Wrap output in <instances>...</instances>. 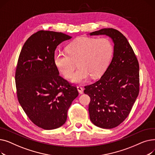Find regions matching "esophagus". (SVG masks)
Wrapping results in <instances>:
<instances>
[{"label": "esophagus", "mask_w": 155, "mask_h": 155, "mask_svg": "<svg viewBox=\"0 0 155 155\" xmlns=\"http://www.w3.org/2000/svg\"><path fill=\"white\" fill-rule=\"evenodd\" d=\"M77 90H78V92L80 93V94H83V92H84V88H83V87H82L81 86H77Z\"/></svg>", "instance_id": "obj_1"}]
</instances>
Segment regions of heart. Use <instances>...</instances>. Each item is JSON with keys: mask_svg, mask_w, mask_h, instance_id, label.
<instances>
[{"mask_svg": "<svg viewBox=\"0 0 155 155\" xmlns=\"http://www.w3.org/2000/svg\"><path fill=\"white\" fill-rule=\"evenodd\" d=\"M113 53L110 41L106 38L82 37L77 39L67 46V53L56 52L54 63L66 78L71 77L77 63L78 70L71 81L84 82L89 76L96 78L101 75L107 67Z\"/></svg>", "mask_w": 155, "mask_h": 155, "instance_id": "obj_1", "label": "heart"}]
</instances>
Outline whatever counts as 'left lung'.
Returning a JSON list of instances; mask_svg holds the SVG:
<instances>
[{"mask_svg":"<svg viewBox=\"0 0 155 155\" xmlns=\"http://www.w3.org/2000/svg\"><path fill=\"white\" fill-rule=\"evenodd\" d=\"M90 35L108 36L114 44L112 61L103 75L84 90L91 97L88 112L92 123L112 129L128 116L139 94V63L127 39L119 31L104 28Z\"/></svg>","mask_w":155,"mask_h":155,"instance_id":"left-lung-1","label":"left lung"}]
</instances>
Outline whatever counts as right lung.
<instances>
[{"label":"right lung","mask_w":155,"mask_h":155,"mask_svg":"<svg viewBox=\"0 0 155 155\" xmlns=\"http://www.w3.org/2000/svg\"><path fill=\"white\" fill-rule=\"evenodd\" d=\"M72 37L62 32L39 31L24 43L15 70L19 104L37 126L50 130L63 126L77 88L59 75L54 63L57 46Z\"/></svg>","instance_id":"1"}]
</instances>
